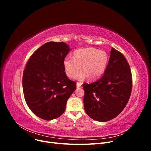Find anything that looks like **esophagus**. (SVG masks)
<instances>
[{
	"instance_id": "34e87169",
	"label": "esophagus",
	"mask_w": 151,
	"mask_h": 151,
	"mask_svg": "<svg viewBox=\"0 0 151 151\" xmlns=\"http://www.w3.org/2000/svg\"><path fill=\"white\" fill-rule=\"evenodd\" d=\"M76 87H77V88H81V83H76Z\"/></svg>"
}]
</instances>
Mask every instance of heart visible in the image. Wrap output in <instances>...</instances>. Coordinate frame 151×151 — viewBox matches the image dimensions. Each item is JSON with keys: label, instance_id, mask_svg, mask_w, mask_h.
<instances>
[{"label": "heart", "instance_id": "heart-1", "mask_svg": "<svg viewBox=\"0 0 151 151\" xmlns=\"http://www.w3.org/2000/svg\"><path fill=\"white\" fill-rule=\"evenodd\" d=\"M109 56L104 50L94 48H85L77 50L74 52L73 59L67 57L63 60V67L66 75L72 78L80 70L81 73L75 79L83 81L86 77L90 81L101 77L106 69Z\"/></svg>", "mask_w": 151, "mask_h": 151}]
</instances>
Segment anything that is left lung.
Listing matches in <instances>:
<instances>
[{"label": "left lung", "instance_id": "1", "mask_svg": "<svg viewBox=\"0 0 151 151\" xmlns=\"http://www.w3.org/2000/svg\"><path fill=\"white\" fill-rule=\"evenodd\" d=\"M132 88L130 66L112 48L104 75L94 83L83 84L85 111L92 119L105 122L117 116L129 101Z\"/></svg>", "mask_w": 151, "mask_h": 151}]
</instances>
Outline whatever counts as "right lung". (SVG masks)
<instances>
[{"label": "right lung", "instance_id": "right-lung-1", "mask_svg": "<svg viewBox=\"0 0 151 151\" xmlns=\"http://www.w3.org/2000/svg\"><path fill=\"white\" fill-rule=\"evenodd\" d=\"M70 50L64 42H50L36 50L27 62L22 76L25 101L31 111L43 120L61 116L76 89L63 67Z\"/></svg>", "mask_w": 151, "mask_h": 151}]
</instances>
